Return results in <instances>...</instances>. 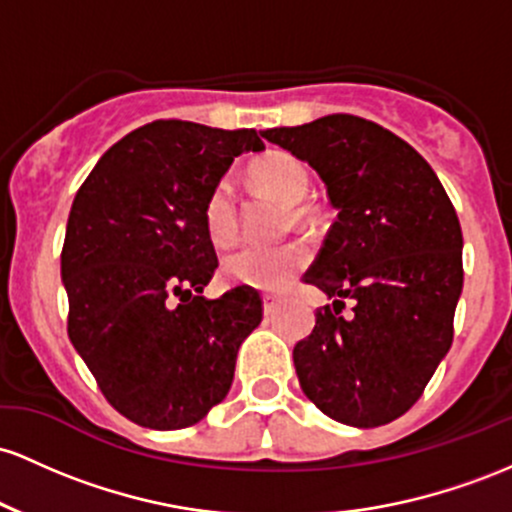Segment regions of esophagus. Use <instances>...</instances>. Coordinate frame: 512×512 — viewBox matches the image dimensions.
<instances>
[{"label":"esophagus","mask_w":512,"mask_h":512,"mask_svg":"<svg viewBox=\"0 0 512 512\" xmlns=\"http://www.w3.org/2000/svg\"><path fill=\"white\" fill-rule=\"evenodd\" d=\"M278 302H280V295H275V292H266V295H263V312L273 314L275 307H278Z\"/></svg>","instance_id":"1"}]
</instances>
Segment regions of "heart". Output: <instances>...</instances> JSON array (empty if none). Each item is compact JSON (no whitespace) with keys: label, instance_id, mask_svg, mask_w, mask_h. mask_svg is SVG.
Segmentation results:
<instances>
[{"label":"heart","instance_id":"obj_1","mask_svg":"<svg viewBox=\"0 0 512 512\" xmlns=\"http://www.w3.org/2000/svg\"><path fill=\"white\" fill-rule=\"evenodd\" d=\"M251 179L266 193L290 203V217H287L290 222L302 225L312 217V208L302 200L309 191V171L295 154L285 149H271L261 154L251 164ZM203 225L210 241L217 246H229L239 237L237 193L229 179H220L205 195ZM309 256H312V249L302 239L283 241V244H249L225 256L222 275L232 285L278 290L307 266Z\"/></svg>","mask_w":512,"mask_h":512}]
</instances>
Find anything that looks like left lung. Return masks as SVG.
I'll return each instance as SVG.
<instances>
[{"label": "left lung", "mask_w": 512, "mask_h": 512, "mask_svg": "<svg viewBox=\"0 0 512 512\" xmlns=\"http://www.w3.org/2000/svg\"><path fill=\"white\" fill-rule=\"evenodd\" d=\"M261 135L312 166L338 210L302 278L333 300L292 350L302 392L333 421L384 426L421 399L452 346L457 212L426 159L372 120L333 113Z\"/></svg>", "instance_id": "8db88e82"}]
</instances>
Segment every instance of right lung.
<instances>
[{
    "mask_svg": "<svg viewBox=\"0 0 512 512\" xmlns=\"http://www.w3.org/2000/svg\"><path fill=\"white\" fill-rule=\"evenodd\" d=\"M256 130L154 120L86 176L62 244L72 346L108 404L132 423L181 430L225 399L237 350L261 324L254 287L200 292L217 268L203 203Z\"/></svg>",
    "mask_w": 512,
    "mask_h": 512,
    "instance_id": "obj_1",
    "label": "right lung"
}]
</instances>
